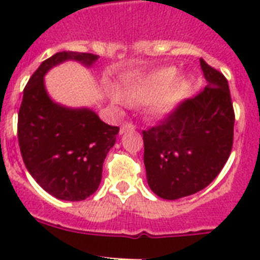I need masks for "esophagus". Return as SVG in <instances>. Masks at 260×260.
I'll use <instances>...</instances> for the list:
<instances>
[{"label": "esophagus", "instance_id": "34e87169", "mask_svg": "<svg viewBox=\"0 0 260 260\" xmlns=\"http://www.w3.org/2000/svg\"><path fill=\"white\" fill-rule=\"evenodd\" d=\"M135 129V125L132 124V122H122L121 124V128H120V134H124V132H126V131H134Z\"/></svg>", "mask_w": 260, "mask_h": 260}]
</instances>
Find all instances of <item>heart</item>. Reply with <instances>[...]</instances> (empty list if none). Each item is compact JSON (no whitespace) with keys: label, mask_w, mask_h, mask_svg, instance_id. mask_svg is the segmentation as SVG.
Masks as SVG:
<instances>
[{"label":"heart","mask_w":260,"mask_h":260,"mask_svg":"<svg viewBox=\"0 0 260 260\" xmlns=\"http://www.w3.org/2000/svg\"><path fill=\"white\" fill-rule=\"evenodd\" d=\"M177 67H162L152 71L124 90L126 101L132 104H150L154 117L165 118L191 93V81L187 77L178 78ZM116 102L121 100L114 95Z\"/></svg>","instance_id":"obj_1"}]
</instances>
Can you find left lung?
Wrapping results in <instances>:
<instances>
[{"label":"left lung","instance_id":"left-lung-1","mask_svg":"<svg viewBox=\"0 0 260 260\" xmlns=\"http://www.w3.org/2000/svg\"><path fill=\"white\" fill-rule=\"evenodd\" d=\"M208 85L182 101L159 125L143 131L150 189L178 200L205 189L230 158L235 113L224 75L200 59Z\"/></svg>","mask_w":260,"mask_h":260}]
</instances>
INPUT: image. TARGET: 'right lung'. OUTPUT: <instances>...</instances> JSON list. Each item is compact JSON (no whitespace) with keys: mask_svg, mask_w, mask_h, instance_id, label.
I'll return each instance as SVG.
<instances>
[{"mask_svg":"<svg viewBox=\"0 0 260 260\" xmlns=\"http://www.w3.org/2000/svg\"><path fill=\"white\" fill-rule=\"evenodd\" d=\"M97 59L73 51L46 59L26 83L18 110V144L26 170L47 193L64 201H82L98 189L102 165L120 128L101 121L89 108L52 101L44 75L66 60L90 67Z\"/></svg>","mask_w":260,"mask_h":260,"instance_id":"add662e5","label":"right lung"}]
</instances>
